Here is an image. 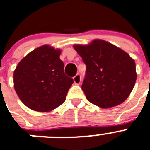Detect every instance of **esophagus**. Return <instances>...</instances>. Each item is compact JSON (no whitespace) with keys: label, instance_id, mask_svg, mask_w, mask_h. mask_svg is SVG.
<instances>
[{"label":"esophagus","instance_id":"esophagus-1","mask_svg":"<svg viewBox=\"0 0 150 150\" xmlns=\"http://www.w3.org/2000/svg\"><path fill=\"white\" fill-rule=\"evenodd\" d=\"M74 83H76V84H80L81 82V75H80V74H76V76L74 77Z\"/></svg>","mask_w":150,"mask_h":150}]
</instances>
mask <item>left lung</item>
Listing matches in <instances>:
<instances>
[{
  "label": "left lung",
  "instance_id": "left-lung-1",
  "mask_svg": "<svg viewBox=\"0 0 150 150\" xmlns=\"http://www.w3.org/2000/svg\"><path fill=\"white\" fill-rule=\"evenodd\" d=\"M74 47L87 67L81 86L87 99L103 109L124 103L136 81L134 59L121 48L100 39Z\"/></svg>",
  "mask_w": 150,
  "mask_h": 150
}]
</instances>
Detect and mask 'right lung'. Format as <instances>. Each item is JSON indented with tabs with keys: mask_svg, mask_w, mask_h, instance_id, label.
Instances as JSON below:
<instances>
[{
	"mask_svg": "<svg viewBox=\"0 0 150 150\" xmlns=\"http://www.w3.org/2000/svg\"><path fill=\"white\" fill-rule=\"evenodd\" d=\"M61 50L45 45L33 50L14 71V88L25 105L38 112H49L62 105L74 83L64 73Z\"/></svg>",
	"mask_w": 150,
	"mask_h": 150,
	"instance_id": "1",
	"label": "right lung"
}]
</instances>
